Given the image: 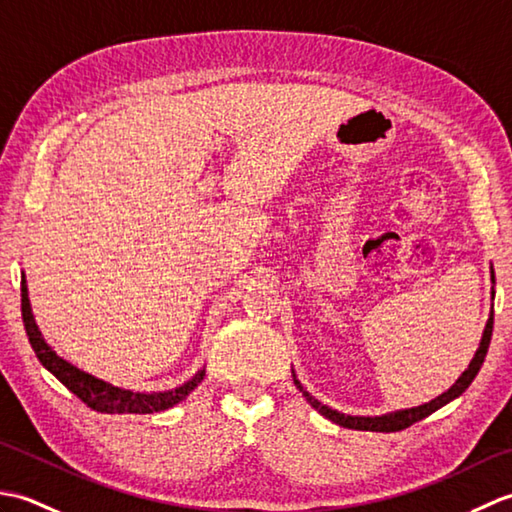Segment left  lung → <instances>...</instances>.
Returning <instances> with one entry per match:
<instances>
[{
  "instance_id": "obj_1",
  "label": "left lung",
  "mask_w": 512,
  "mask_h": 512,
  "mask_svg": "<svg viewBox=\"0 0 512 512\" xmlns=\"http://www.w3.org/2000/svg\"><path fill=\"white\" fill-rule=\"evenodd\" d=\"M491 279L495 284V275L491 270ZM493 297H495V290H493ZM491 334H493V310H491V317H488L486 321V328L482 332V341H480V347H477V352L473 356V361L469 365V369H464V374L455 380V385L451 389L444 391L442 396L433 398L431 402H424V405L420 407H411V409H400V411H391V413H385V416H345V413L336 411L328 405H321V402L317 398H312L306 389L301 387V383L297 380L295 372H292V378H295V385L297 389L301 391L303 396H306V400L310 402V405L317 409L321 416H325L328 420H332L334 424H339V427H345V429H356V431H383V433H389V431H402L411 427L413 422H418L422 418L431 416L433 411H438L440 407L447 405V402H451L453 398H458L462 391L469 387L473 383V378L477 376V372H480V367L484 363L486 358V352H488V345H491Z\"/></svg>"
}]
</instances>
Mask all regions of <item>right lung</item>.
Segmentation results:
<instances>
[{
	"instance_id": "obj_1",
	"label": "right lung",
	"mask_w": 512,
	"mask_h": 512,
	"mask_svg": "<svg viewBox=\"0 0 512 512\" xmlns=\"http://www.w3.org/2000/svg\"><path fill=\"white\" fill-rule=\"evenodd\" d=\"M21 317H24V328L28 334V341L35 350L39 363L48 369V372L68 387L76 398H81L85 405L92 407L94 411L101 413H156L165 411L173 405H178L180 400L187 398L191 391L202 383L204 369L189 378L187 383L169 389V391H154V394H145V391H132L123 387H114L112 383L96 378L83 369L74 367L72 363L65 361L43 339L35 317H32L30 299H28V286L26 279H21Z\"/></svg>"
}]
</instances>
